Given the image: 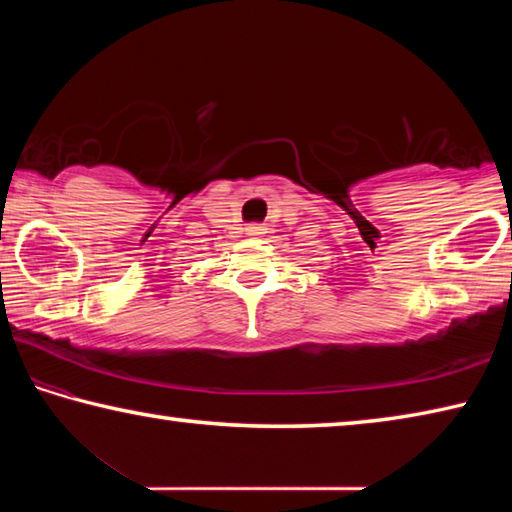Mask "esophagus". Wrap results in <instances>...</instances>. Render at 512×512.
<instances>
[{
    "label": "esophagus",
    "instance_id": "1",
    "mask_svg": "<svg viewBox=\"0 0 512 512\" xmlns=\"http://www.w3.org/2000/svg\"><path fill=\"white\" fill-rule=\"evenodd\" d=\"M246 235H250V237H262V235H266V228H264V225L253 223V225H248V228H246Z\"/></svg>",
    "mask_w": 512,
    "mask_h": 512
}]
</instances>
